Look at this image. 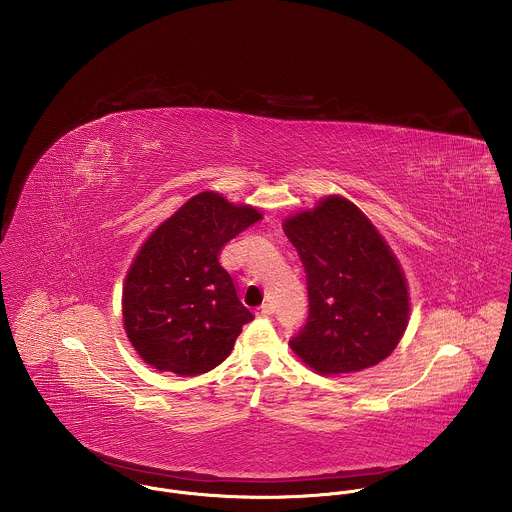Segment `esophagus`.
Segmentation results:
<instances>
[{
  "instance_id": "1",
  "label": "esophagus",
  "mask_w": 512,
  "mask_h": 512,
  "mask_svg": "<svg viewBox=\"0 0 512 512\" xmlns=\"http://www.w3.org/2000/svg\"><path fill=\"white\" fill-rule=\"evenodd\" d=\"M272 313H274V305H272V303H264V305H260L258 311H256V315H260V317H270Z\"/></svg>"
}]
</instances>
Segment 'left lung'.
<instances>
[{"label":"left lung","mask_w":512,"mask_h":512,"mask_svg":"<svg viewBox=\"0 0 512 512\" xmlns=\"http://www.w3.org/2000/svg\"><path fill=\"white\" fill-rule=\"evenodd\" d=\"M307 276L309 313L290 339L321 374L357 372L384 361L408 325V288L392 250L347 199L327 197L286 220Z\"/></svg>","instance_id":"1"}]
</instances>
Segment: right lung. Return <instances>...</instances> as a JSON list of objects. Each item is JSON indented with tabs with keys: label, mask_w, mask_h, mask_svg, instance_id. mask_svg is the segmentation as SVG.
I'll return each instance as SVG.
<instances>
[{
	"label": "right lung",
	"mask_w": 512,
	"mask_h": 512,
	"mask_svg": "<svg viewBox=\"0 0 512 512\" xmlns=\"http://www.w3.org/2000/svg\"><path fill=\"white\" fill-rule=\"evenodd\" d=\"M260 219L256 209L207 191L147 238L122 299L128 339L147 365L195 376L230 355L254 315L220 266V250Z\"/></svg>",
	"instance_id": "1"
}]
</instances>
